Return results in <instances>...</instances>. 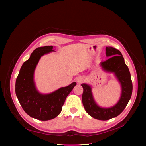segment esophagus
<instances>
[{
	"label": "esophagus",
	"instance_id": "obj_1",
	"mask_svg": "<svg viewBox=\"0 0 146 146\" xmlns=\"http://www.w3.org/2000/svg\"><path fill=\"white\" fill-rule=\"evenodd\" d=\"M83 81V79L82 78H79L78 79V82L79 83H81V82H82Z\"/></svg>",
	"mask_w": 146,
	"mask_h": 146
}]
</instances>
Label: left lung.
Segmentation results:
<instances>
[{"instance_id": "8db88e82", "label": "left lung", "mask_w": 146, "mask_h": 146, "mask_svg": "<svg viewBox=\"0 0 146 146\" xmlns=\"http://www.w3.org/2000/svg\"><path fill=\"white\" fill-rule=\"evenodd\" d=\"M106 56L108 59L101 62L100 66L105 72L113 73L120 83L121 94L117 103L109 108L99 106L94 99L91 86L86 83L81 85L83 88L82 100L86 112L94 118L102 121L118 116L128 104L133 92L131 74L121 52L112 47H106Z\"/></svg>"}]
</instances>
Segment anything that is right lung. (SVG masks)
<instances>
[{
    "label": "right lung",
    "instance_id": "obj_1",
    "mask_svg": "<svg viewBox=\"0 0 146 146\" xmlns=\"http://www.w3.org/2000/svg\"><path fill=\"white\" fill-rule=\"evenodd\" d=\"M54 51L51 45L35 49L22 64L15 83V92L23 110L31 117L41 121L57 117L62 110L67 96L76 85V82H73L47 94L37 90L34 79L36 65L42 56Z\"/></svg>",
    "mask_w": 146,
    "mask_h": 146
}]
</instances>
